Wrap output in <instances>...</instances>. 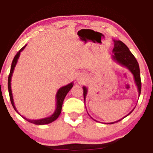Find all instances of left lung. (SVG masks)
<instances>
[{"instance_id": "left-lung-1", "label": "left lung", "mask_w": 153, "mask_h": 153, "mask_svg": "<svg viewBox=\"0 0 153 153\" xmlns=\"http://www.w3.org/2000/svg\"><path fill=\"white\" fill-rule=\"evenodd\" d=\"M114 42V49L112 50L114 54H112V59L115 61L116 62L118 63L121 66L124 67V68H127L129 72L133 75L134 79V82L136 83V85L137 86V90L139 93V97L140 96V93H141V79H140V67H139V64L137 61L136 58L133 55L132 53L129 51V48H128L127 45L124 44L120 40H113ZM83 89V97H84V101H85V98H86V95L88 94V88L85 86L82 87ZM131 111L127 116L124 117L125 118L128 115H129L131 112L133 111ZM90 116V115H89ZM122 118V119H124ZM122 119H119L118 121L116 122L107 123V124H114L116 122H118L119 121L122 120ZM96 121V120H95ZM97 122V121H96Z\"/></svg>"}]
</instances>
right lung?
I'll return each instance as SVG.
<instances>
[{
    "mask_svg": "<svg viewBox=\"0 0 153 153\" xmlns=\"http://www.w3.org/2000/svg\"><path fill=\"white\" fill-rule=\"evenodd\" d=\"M26 45H26L25 46L23 47L15 55L14 58L13 59V62H12L11 67H10V74L8 75V93H9L10 102H11V104L12 106H13V108H14L16 111L19 114H19L18 111H17L16 108L14 105V102H13V94H12L11 87H10V82H11V78H12V75H13V71H14L15 67L16 65L17 62H18V59L19 58V56H20L21 52L24 50V48L26 47ZM73 82H71V83H69L68 85L61 87L57 91V94H56V108L54 113L52 114V115H51L50 117H46V118L41 119H37V120H34V119H28L24 117H22L24 119H26V121H28L29 122L32 123V124H38V125H43V124H50V123H52V122H54V121H55L56 119L58 118L59 114H60L61 110H62V107L63 101H64L66 95L68 94V93L69 92L70 90L73 88Z\"/></svg>",
    "mask_w": 153,
    "mask_h": 153,
    "instance_id": "1",
    "label": "right lung"
}]
</instances>
